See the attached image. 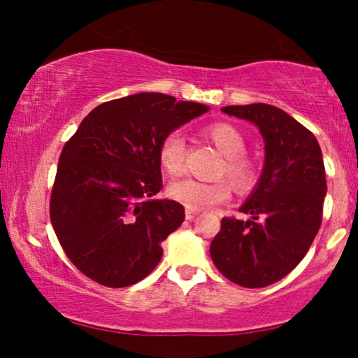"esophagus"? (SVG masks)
Wrapping results in <instances>:
<instances>
[{
  "label": "esophagus",
  "instance_id": "obj_1",
  "mask_svg": "<svg viewBox=\"0 0 358 358\" xmlns=\"http://www.w3.org/2000/svg\"><path fill=\"white\" fill-rule=\"evenodd\" d=\"M185 215H187V220H193L196 215H199V210H192V208H187Z\"/></svg>",
  "mask_w": 358,
  "mask_h": 358
}]
</instances>
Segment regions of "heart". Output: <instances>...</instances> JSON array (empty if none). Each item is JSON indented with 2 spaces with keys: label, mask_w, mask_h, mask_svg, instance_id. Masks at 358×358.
Returning <instances> with one entry per match:
<instances>
[{
  "label": "heart",
  "mask_w": 358,
  "mask_h": 358,
  "mask_svg": "<svg viewBox=\"0 0 358 358\" xmlns=\"http://www.w3.org/2000/svg\"><path fill=\"white\" fill-rule=\"evenodd\" d=\"M203 134L212 145L225 156L220 168V176L231 182L236 190L245 192L256 182V163L245 155V139L231 122H213L203 129ZM158 162L162 170L170 176H178L185 168V141L178 133H171L158 148ZM168 195L175 202L192 210H205L215 207L231 196V187L225 182L205 183L193 178H185L168 187Z\"/></svg>",
  "instance_id": "obj_1"
}]
</instances>
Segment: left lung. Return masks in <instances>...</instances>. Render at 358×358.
<instances>
[{
    "mask_svg": "<svg viewBox=\"0 0 358 358\" xmlns=\"http://www.w3.org/2000/svg\"><path fill=\"white\" fill-rule=\"evenodd\" d=\"M222 110L259 127L264 168L239 208L250 220L222 219L210 256L236 285L264 287L296 268L322 225L327 195L322 150L310 129L274 106L259 102Z\"/></svg>",
    "mask_w": 358,
    "mask_h": 358,
    "instance_id": "1",
    "label": "left lung"
}]
</instances>
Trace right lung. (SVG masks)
I'll list each match as a JSON object with an SVG mask.
<instances>
[{
    "mask_svg": "<svg viewBox=\"0 0 358 358\" xmlns=\"http://www.w3.org/2000/svg\"><path fill=\"white\" fill-rule=\"evenodd\" d=\"M208 108L141 92L97 106L65 143L50 196V220L77 269L108 287L145 279L162 261V242L185 220L162 190L158 148Z\"/></svg>",
    "mask_w": 358,
    "mask_h": 358,
    "instance_id": "obj_1",
    "label": "right lung"
}]
</instances>
